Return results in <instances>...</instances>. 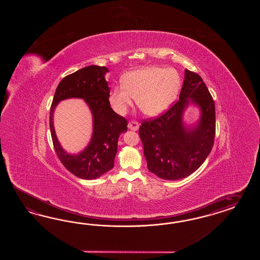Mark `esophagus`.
<instances>
[{"mask_svg":"<svg viewBox=\"0 0 260 260\" xmlns=\"http://www.w3.org/2000/svg\"><path fill=\"white\" fill-rule=\"evenodd\" d=\"M127 127L129 128V129H132V131H137L138 128H139V123L137 122V121H131V122H128V125H127Z\"/></svg>","mask_w":260,"mask_h":260,"instance_id":"esophagus-1","label":"esophagus"}]
</instances>
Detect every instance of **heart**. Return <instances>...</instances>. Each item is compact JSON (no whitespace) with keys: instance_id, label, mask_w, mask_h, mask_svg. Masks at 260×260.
<instances>
[{"instance_id":"1","label":"heart","mask_w":260,"mask_h":260,"mask_svg":"<svg viewBox=\"0 0 260 260\" xmlns=\"http://www.w3.org/2000/svg\"><path fill=\"white\" fill-rule=\"evenodd\" d=\"M180 86V76L173 69L149 67L131 71L122 79V86L110 90V105L124 114L133 106L134 98L143 113L156 116L172 105Z\"/></svg>"}]
</instances>
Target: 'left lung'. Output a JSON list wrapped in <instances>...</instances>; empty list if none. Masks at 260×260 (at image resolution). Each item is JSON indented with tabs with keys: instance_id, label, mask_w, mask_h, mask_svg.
<instances>
[{
	"instance_id": "obj_1",
	"label": "left lung",
	"mask_w": 260,
	"mask_h": 260,
	"mask_svg": "<svg viewBox=\"0 0 260 260\" xmlns=\"http://www.w3.org/2000/svg\"><path fill=\"white\" fill-rule=\"evenodd\" d=\"M189 98L202 109L192 129L181 122ZM139 135L148 169L159 178L177 180L194 173L210 154L215 136L214 101L202 78L186 70L179 100L158 117L142 120Z\"/></svg>"
}]
</instances>
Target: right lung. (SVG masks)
Masks as SVG:
<instances>
[{
	"mask_svg": "<svg viewBox=\"0 0 260 260\" xmlns=\"http://www.w3.org/2000/svg\"><path fill=\"white\" fill-rule=\"evenodd\" d=\"M108 69L88 66L62 79L56 88L50 107L49 126L56 154L72 174L82 179H95L114 167L120 134L127 131V121L110 108V87L105 80ZM68 98H82L94 116V134L86 150L71 156L61 148L53 126V112L56 104Z\"/></svg>",
	"mask_w": 260,
	"mask_h": 260,
	"instance_id": "1",
	"label": "right lung"
}]
</instances>
